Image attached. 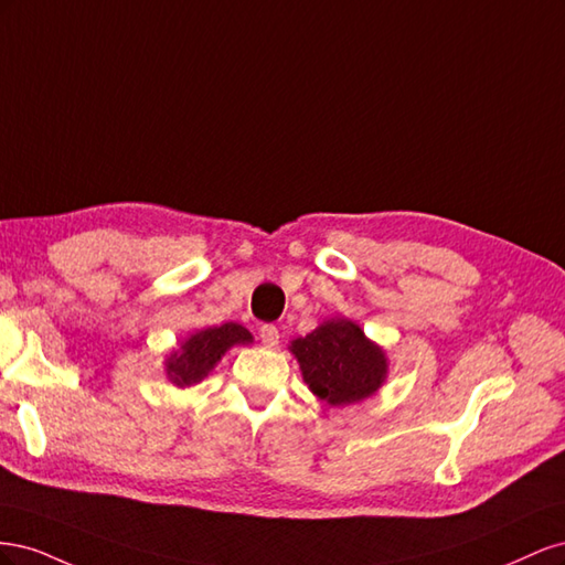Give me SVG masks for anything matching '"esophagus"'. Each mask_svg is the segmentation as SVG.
I'll list each match as a JSON object with an SVG mask.
<instances>
[{
  "label": "esophagus",
  "mask_w": 565,
  "mask_h": 565,
  "mask_svg": "<svg viewBox=\"0 0 565 565\" xmlns=\"http://www.w3.org/2000/svg\"><path fill=\"white\" fill-rule=\"evenodd\" d=\"M259 337H262L266 349L278 347V341H280V332H278L276 324H264V328L259 330Z\"/></svg>",
  "instance_id": "obj_1"
}]
</instances>
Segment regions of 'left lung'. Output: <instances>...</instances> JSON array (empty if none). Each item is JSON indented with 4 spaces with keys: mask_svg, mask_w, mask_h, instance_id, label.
<instances>
[{
    "mask_svg": "<svg viewBox=\"0 0 565 565\" xmlns=\"http://www.w3.org/2000/svg\"><path fill=\"white\" fill-rule=\"evenodd\" d=\"M301 377L313 396L330 407L361 403L388 377V355L349 318L322 320L313 332L289 341Z\"/></svg>",
    "mask_w": 565,
    "mask_h": 565,
    "instance_id": "left-lung-1",
    "label": "left lung"
}]
</instances>
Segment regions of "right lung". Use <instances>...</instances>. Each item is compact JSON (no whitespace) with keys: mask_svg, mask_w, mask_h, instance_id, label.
Masks as SVG:
<instances>
[{"mask_svg":"<svg viewBox=\"0 0 565 565\" xmlns=\"http://www.w3.org/2000/svg\"><path fill=\"white\" fill-rule=\"evenodd\" d=\"M254 337L237 322H224L218 328H202L179 341L164 358V374L177 388H191L200 384L221 363L233 347L252 344Z\"/></svg>","mask_w":565,"mask_h":565,"instance_id":"obj_1","label":"right lung"}]
</instances>
